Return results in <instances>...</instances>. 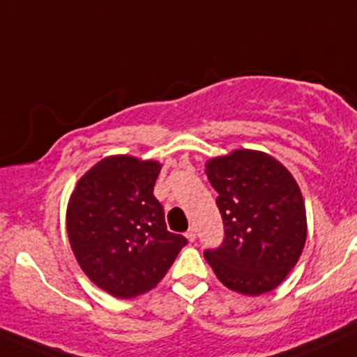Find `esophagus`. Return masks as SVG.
Wrapping results in <instances>:
<instances>
[{
	"label": "esophagus",
	"instance_id": "obj_1",
	"mask_svg": "<svg viewBox=\"0 0 357 357\" xmlns=\"http://www.w3.org/2000/svg\"><path fill=\"white\" fill-rule=\"evenodd\" d=\"M186 238H188V241H190V242L197 241V230H195V229L188 230V232H186Z\"/></svg>",
	"mask_w": 357,
	"mask_h": 357
}]
</instances>
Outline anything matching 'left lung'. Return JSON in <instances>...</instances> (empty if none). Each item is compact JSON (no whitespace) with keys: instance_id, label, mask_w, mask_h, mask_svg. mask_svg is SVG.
Returning <instances> with one entry per match:
<instances>
[{"instance_id":"1","label":"left lung","mask_w":357,"mask_h":357,"mask_svg":"<svg viewBox=\"0 0 357 357\" xmlns=\"http://www.w3.org/2000/svg\"><path fill=\"white\" fill-rule=\"evenodd\" d=\"M218 193L225 238L205 250L222 284L257 296L278 288L298 262L307 241V211L298 183L261 151L237 149L205 164Z\"/></svg>"}]
</instances>
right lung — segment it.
<instances>
[{
    "instance_id": "add662e5",
    "label": "right lung",
    "mask_w": 357,
    "mask_h": 357,
    "mask_svg": "<svg viewBox=\"0 0 357 357\" xmlns=\"http://www.w3.org/2000/svg\"><path fill=\"white\" fill-rule=\"evenodd\" d=\"M158 160L108 155L70 193L66 227L86 276L115 298H134L166 276L188 241L166 229L154 197Z\"/></svg>"
}]
</instances>
